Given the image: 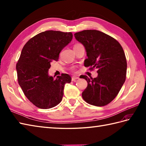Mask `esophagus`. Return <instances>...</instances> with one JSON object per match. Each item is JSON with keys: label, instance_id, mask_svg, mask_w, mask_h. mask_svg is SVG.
<instances>
[{"label": "esophagus", "instance_id": "esophagus-1", "mask_svg": "<svg viewBox=\"0 0 146 146\" xmlns=\"http://www.w3.org/2000/svg\"><path fill=\"white\" fill-rule=\"evenodd\" d=\"M79 77L78 76H72V78H71V80H72V81H75L76 80L78 79Z\"/></svg>", "mask_w": 146, "mask_h": 146}]
</instances>
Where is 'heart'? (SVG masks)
Masks as SVG:
<instances>
[{"label": "heart", "instance_id": "b5f03b06", "mask_svg": "<svg viewBox=\"0 0 146 146\" xmlns=\"http://www.w3.org/2000/svg\"><path fill=\"white\" fill-rule=\"evenodd\" d=\"M80 44H80V43H76V44H75V46H78V45H80Z\"/></svg>", "mask_w": 146, "mask_h": 146}]
</instances>
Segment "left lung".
<instances>
[{
	"mask_svg": "<svg viewBox=\"0 0 146 146\" xmlns=\"http://www.w3.org/2000/svg\"><path fill=\"white\" fill-rule=\"evenodd\" d=\"M74 35L85 48L88 58L85 60V66L98 70L96 78L83 76L88 85L82 97L90 105L105 106L116 97L125 81L124 51L116 39L97 30H84Z\"/></svg>",
	"mask_w": 146,
	"mask_h": 146,
	"instance_id": "1",
	"label": "left lung"
}]
</instances>
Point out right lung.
I'll use <instances>...</instances> for the list:
<instances>
[{"mask_svg": "<svg viewBox=\"0 0 146 146\" xmlns=\"http://www.w3.org/2000/svg\"><path fill=\"white\" fill-rule=\"evenodd\" d=\"M72 38L71 33L46 31L30 39L23 47L16 64L18 83L37 107L48 109L62 100L64 85L71 82V76L62 74L54 78L49 76L48 70Z\"/></svg>", "mask_w": 146, "mask_h": 146, "instance_id": "1", "label": "right lung"}]
</instances>
